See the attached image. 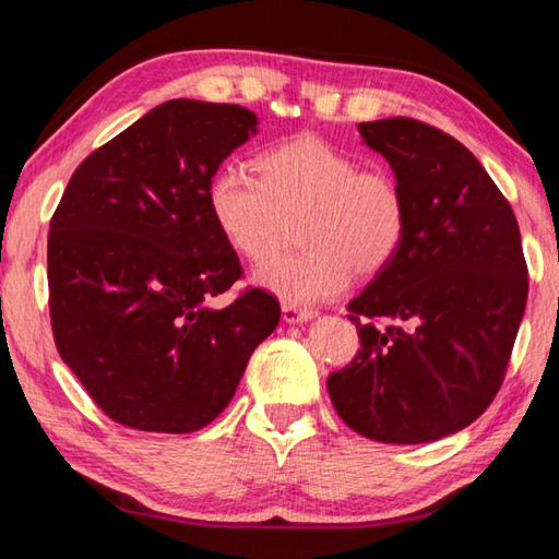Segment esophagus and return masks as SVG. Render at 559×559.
<instances>
[{
  "label": "esophagus",
  "mask_w": 559,
  "mask_h": 559,
  "mask_svg": "<svg viewBox=\"0 0 559 559\" xmlns=\"http://www.w3.org/2000/svg\"><path fill=\"white\" fill-rule=\"evenodd\" d=\"M317 317V311L311 309H301L297 305H282V319L287 321V324H307V321H311Z\"/></svg>",
  "instance_id": "obj_1"
}]
</instances>
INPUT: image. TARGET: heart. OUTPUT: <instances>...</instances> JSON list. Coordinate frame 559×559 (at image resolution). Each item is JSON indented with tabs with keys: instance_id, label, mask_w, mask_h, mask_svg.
Wrapping results in <instances>:
<instances>
[{
	"instance_id": "b5f03b06",
	"label": "heart",
	"mask_w": 559,
	"mask_h": 559,
	"mask_svg": "<svg viewBox=\"0 0 559 559\" xmlns=\"http://www.w3.org/2000/svg\"><path fill=\"white\" fill-rule=\"evenodd\" d=\"M252 176L223 166L209 183L211 218L230 248L262 262L299 233L301 248L264 262L254 282L287 305H317L344 292L354 272L373 277L407 238L403 186L388 169L360 166L319 136L274 144Z\"/></svg>"
}]
</instances>
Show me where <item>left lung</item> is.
I'll use <instances>...</instances> for the list:
<instances>
[{"instance_id": "8db88e82", "label": "left lung", "mask_w": 559, "mask_h": 559, "mask_svg": "<svg viewBox=\"0 0 559 559\" xmlns=\"http://www.w3.org/2000/svg\"><path fill=\"white\" fill-rule=\"evenodd\" d=\"M358 132L393 166L409 225L397 258L348 305L360 350L326 388L358 435L437 442L481 417L503 383L527 301L521 230L454 136L409 117Z\"/></svg>"}]
</instances>
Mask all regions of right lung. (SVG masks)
I'll use <instances>...</instances> for the list:
<instances>
[{
	"mask_svg": "<svg viewBox=\"0 0 559 559\" xmlns=\"http://www.w3.org/2000/svg\"><path fill=\"white\" fill-rule=\"evenodd\" d=\"M252 134L248 107L169 100L66 186L48 233L53 338L115 423L164 435L211 425L280 324L264 289L225 309L205 305L242 274L211 218L209 183Z\"/></svg>",
	"mask_w": 559,
	"mask_h": 559,
	"instance_id": "right-lung-1",
	"label": "right lung"
}]
</instances>
